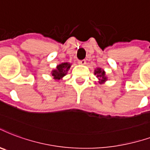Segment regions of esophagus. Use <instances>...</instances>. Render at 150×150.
<instances>
[{
  "mask_svg": "<svg viewBox=\"0 0 150 150\" xmlns=\"http://www.w3.org/2000/svg\"><path fill=\"white\" fill-rule=\"evenodd\" d=\"M78 63H79V64H80V65H85L86 62V60H85V59H83V60L79 61Z\"/></svg>",
  "mask_w": 150,
  "mask_h": 150,
  "instance_id": "1",
  "label": "esophagus"
}]
</instances>
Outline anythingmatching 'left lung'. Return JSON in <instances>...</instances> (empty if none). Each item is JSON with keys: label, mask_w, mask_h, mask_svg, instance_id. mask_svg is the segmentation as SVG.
<instances>
[{"label": "left lung", "mask_w": 150, "mask_h": 150, "mask_svg": "<svg viewBox=\"0 0 150 150\" xmlns=\"http://www.w3.org/2000/svg\"><path fill=\"white\" fill-rule=\"evenodd\" d=\"M95 75H96V77L98 79V83L100 84H103L106 83V81L108 80V77L106 74V71L103 69H102L101 67H97L95 68V71H94Z\"/></svg>", "instance_id": "1"}]
</instances>
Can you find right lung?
<instances>
[{"mask_svg":"<svg viewBox=\"0 0 150 150\" xmlns=\"http://www.w3.org/2000/svg\"><path fill=\"white\" fill-rule=\"evenodd\" d=\"M71 66V64L70 63H62L57 65L55 69L52 70L51 72L53 79L55 81L62 79L67 74V71H69Z\"/></svg>","mask_w":150,"mask_h":150,"instance_id":"right-lung-1","label":"right lung"}]
</instances>
